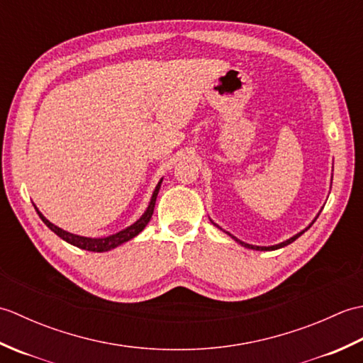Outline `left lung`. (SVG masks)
I'll list each match as a JSON object with an SVG mask.
<instances>
[{
  "label": "left lung",
  "instance_id": "1",
  "mask_svg": "<svg viewBox=\"0 0 363 363\" xmlns=\"http://www.w3.org/2000/svg\"><path fill=\"white\" fill-rule=\"evenodd\" d=\"M213 225H215V223H213ZM215 226H217V225H215ZM309 228H311V226H309ZM309 228H307V229H309ZM307 229H306V230H307ZM228 234H229V233H228ZM301 234H304V230H303V233L296 234V235H293L291 238H289V240H285V242H282V243H279V245H274V246H254V245H248V243H245V242H240V240H238V238H235L234 235H230V234H229V235L233 237L235 242H238V243H240L242 246H245V248L256 250V251H273V250H279V248H284V246H287V245H290L291 242H295L296 238H298Z\"/></svg>",
  "mask_w": 363,
  "mask_h": 363
}]
</instances>
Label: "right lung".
<instances>
[{"mask_svg": "<svg viewBox=\"0 0 363 363\" xmlns=\"http://www.w3.org/2000/svg\"><path fill=\"white\" fill-rule=\"evenodd\" d=\"M160 184H162V179H160V182L157 184L156 190H154V194H152V196H151V201H150L148 209L145 211V213L134 223V225H130L129 228L120 230V233L113 234V235H109V237H104V238H89V237H81V235H74V234L67 233V230L60 229V228H57V226H54L51 221L46 220V218L43 217V215H42L40 212H38V209H37L35 206H34V207H35V211H37V213H38V217L42 218V221L45 223V225L48 226L54 234L59 235L60 238H62V240H65L67 243L78 246V248H81V250L94 251V252H104V251H109V250H112V248H117L118 245L130 240V238H134L135 235H138V234L142 233V230L145 229L146 225H148V221H150L151 217H152L154 206H156V198H157V194H159Z\"/></svg>", "mask_w": 363, "mask_h": 363, "instance_id": "obj_1", "label": "right lung"}]
</instances>
